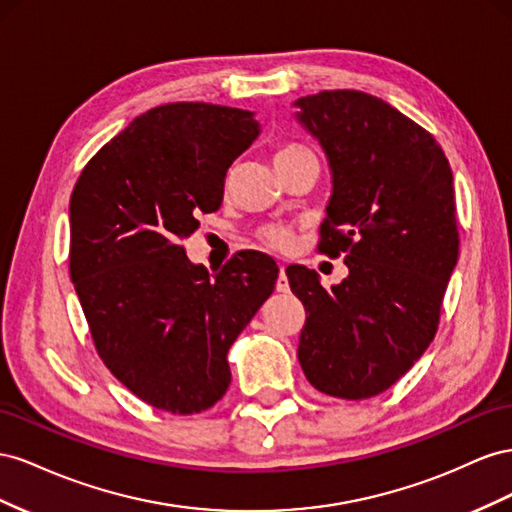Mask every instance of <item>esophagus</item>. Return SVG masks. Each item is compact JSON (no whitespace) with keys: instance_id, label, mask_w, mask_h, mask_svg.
<instances>
[{"instance_id":"34e87169","label":"esophagus","mask_w":512,"mask_h":512,"mask_svg":"<svg viewBox=\"0 0 512 512\" xmlns=\"http://www.w3.org/2000/svg\"><path fill=\"white\" fill-rule=\"evenodd\" d=\"M276 291H281V294H287V291H289V281H287V274H285L283 266H281V272H279V279H276Z\"/></svg>"}]
</instances>
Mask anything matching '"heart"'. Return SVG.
Masks as SVG:
<instances>
[{"mask_svg":"<svg viewBox=\"0 0 512 512\" xmlns=\"http://www.w3.org/2000/svg\"><path fill=\"white\" fill-rule=\"evenodd\" d=\"M309 150L300 148V145H285V148L276 150L274 154V165L276 163H283V160H289V158H296L300 154H306ZM259 240L264 242L266 246L274 248V251H285V248L291 246V231L281 227V225H268L264 229H259Z\"/></svg>","mask_w":512,"mask_h":512,"instance_id":"heart-1","label":"heart"}]
</instances>
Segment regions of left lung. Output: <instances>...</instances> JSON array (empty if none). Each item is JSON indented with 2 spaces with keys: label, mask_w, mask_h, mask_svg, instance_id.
Masks as SVG:
<instances>
[{
  "label": "left lung",
  "mask_w": 512,
  "mask_h": 512,
  "mask_svg": "<svg viewBox=\"0 0 512 512\" xmlns=\"http://www.w3.org/2000/svg\"><path fill=\"white\" fill-rule=\"evenodd\" d=\"M294 107L332 175L319 251L343 253L349 270L324 289L315 270L287 268L309 313L298 360L319 392L369 399L410 371L435 337L459 257L452 171L427 130L382 98L326 90Z\"/></svg>",
  "instance_id": "1"
}]
</instances>
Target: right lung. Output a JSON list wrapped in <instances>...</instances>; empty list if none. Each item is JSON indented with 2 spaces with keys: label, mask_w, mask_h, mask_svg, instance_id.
<instances>
[{
  "label": "right lung",
  "mask_w": 512,
  "mask_h": 512,
  "mask_svg": "<svg viewBox=\"0 0 512 512\" xmlns=\"http://www.w3.org/2000/svg\"><path fill=\"white\" fill-rule=\"evenodd\" d=\"M261 133L253 111L171 102L141 113L70 197V279L107 369L145 403L199 414L223 399L227 352L274 291L255 251L210 274L186 257L195 214L218 210L225 175Z\"/></svg>",
  "instance_id": "obj_1"
}]
</instances>
